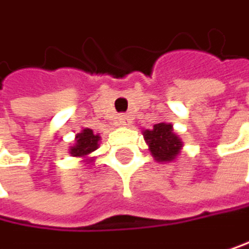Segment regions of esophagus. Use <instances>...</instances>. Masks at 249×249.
Instances as JSON below:
<instances>
[{
  "label": "esophagus",
  "mask_w": 249,
  "mask_h": 249,
  "mask_svg": "<svg viewBox=\"0 0 249 249\" xmlns=\"http://www.w3.org/2000/svg\"><path fill=\"white\" fill-rule=\"evenodd\" d=\"M118 122H119V125L125 127V125H130V124H131V118L128 115H119Z\"/></svg>",
  "instance_id": "1"
}]
</instances>
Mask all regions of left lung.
I'll use <instances>...</instances> for the list:
<instances>
[{"instance_id": "left-lung-1", "label": "left lung", "mask_w": 249, "mask_h": 249, "mask_svg": "<svg viewBox=\"0 0 249 249\" xmlns=\"http://www.w3.org/2000/svg\"><path fill=\"white\" fill-rule=\"evenodd\" d=\"M145 142L149 146L154 160L157 161H172L180 154L183 142L172 130V124L160 122L151 130L143 131Z\"/></svg>"}]
</instances>
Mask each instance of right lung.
I'll list each match as a JSON object with an SVG mask.
<instances>
[{
  "label": "right lung",
  "mask_w": 249,
  "mask_h": 249,
  "mask_svg": "<svg viewBox=\"0 0 249 249\" xmlns=\"http://www.w3.org/2000/svg\"><path fill=\"white\" fill-rule=\"evenodd\" d=\"M101 137L95 134L90 128H84L81 133L75 136V145L69 148V153L72 157H88L90 153L100 146Z\"/></svg>",
  "instance_id": "add662e5"
}]
</instances>
